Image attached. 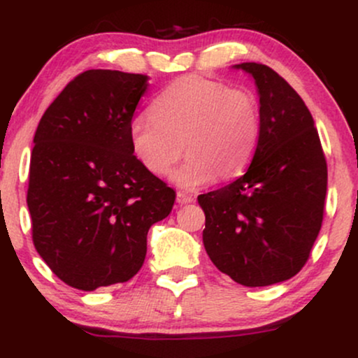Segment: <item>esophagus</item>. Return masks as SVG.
Listing matches in <instances>:
<instances>
[{
  "label": "esophagus",
  "instance_id": "1",
  "mask_svg": "<svg viewBox=\"0 0 358 358\" xmlns=\"http://www.w3.org/2000/svg\"><path fill=\"white\" fill-rule=\"evenodd\" d=\"M193 200H195V196L192 195V193H187V192H176V202L178 203H192Z\"/></svg>",
  "mask_w": 358,
  "mask_h": 358
}]
</instances>
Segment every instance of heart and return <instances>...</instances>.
I'll return each mask as SVG.
<instances>
[{
    "label": "heart",
    "mask_w": 358,
    "mask_h": 358,
    "mask_svg": "<svg viewBox=\"0 0 358 358\" xmlns=\"http://www.w3.org/2000/svg\"><path fill=\"white\" fill-rule=\"evenodd\" d=\"M259 136L256 97L199 76L171 82L151 104V117L138 116L129 126L131 150L151 175L170 173L183 150L188 153L173 175L185 188L239 175L252 159Z\"/></svg>",
    "instance_id": "obj_1"
}]
</instances>
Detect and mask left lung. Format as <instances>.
<instances>
[{
	"mask_svg": "<svg viewBox=\"0 0 358 358\" xmlns=\"http://www.w3.org/2000/svg\"><path fill=\"white\" fill-rule=\"evenodd\" d=\"M237 69L256 80L261 136L245 175L199 195L203 245L236 282L269 286L293 278L310 259L323 222L327 158L296 90L268 65Z\"/></svg>",
	"mask_w": 358,
	"mask_h": 358,
	"instance_id": "left-lung-1",
	"label": "left lung"
}]
</instances>
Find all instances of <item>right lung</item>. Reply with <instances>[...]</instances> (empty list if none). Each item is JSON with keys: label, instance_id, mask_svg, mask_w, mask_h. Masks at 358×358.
Listing matches in <instances>:
<instances>
[{"label": "right lung", "instance_id": "obj_1", "mask_svg": "<svg viewBox=\"0 0 358 358\" xmlns=\"http://www.w3.org/2000/svg\"><path fill=\"white\" fill-rule=\"evenodd\" d=\"M148 76L92 69L65 85L40 119L27 203L36 252L82 291L129 281L146 236L176 193L131 150L129 126Z\"/></svg>", "mask_w": 358, "mask_h": 358}]
</instances>
